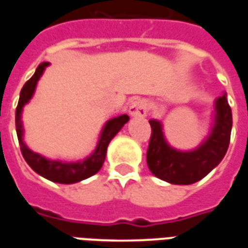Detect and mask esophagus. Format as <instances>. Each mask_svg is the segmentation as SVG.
Listing matches in <instances>:
<instances>
[{"instance_id":"obj_1","label":"esophagus","mask_w":248,"mask_h":248,"mask_svg":"<svg viewBox=\"0 0 248 248\" xmlns=\"http://www.w3.org/2000/svg\"><path fill=\"white\" fill-rule=\"evenodd\" d=\"M130 115L133 117H146L147 114V103L145 99H135L129 108Z\"/></svg>"}]
</instances>
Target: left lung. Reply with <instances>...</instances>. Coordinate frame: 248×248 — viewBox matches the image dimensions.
Here are the masks:
<instances>
[{
    "instance_id": "obj_1",
    "label": "left lung",
    "mask_w": 248,
    "mask_h": 248,
    "mask_svg": "<svg viewBox=\"0 0 248 248\" xmlns=\"http://www.w3.org/2000/svg\"><path fill=\"white\" fill-rule=\"evenodd\" d=\"M213 117L207 137L188 151L169 145L161 121L150 119L151 138L146 155L150 171L172 185H191L206 177L220 163L229 149L232 114L226 93L215 99Z\"/></svg>"
}]
</instances>
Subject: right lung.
<instances>
[{
    "label": "right lung",
    "mask_w": 248,
    "mask_h": 248,
    "mask_svg": "<svg viewBox=\"0 0 248 248\" xmlns=\"http://www.w3.org/2000/svg\"><path fill=\"white\" fill-rule=\"evenodd\" d=\"M49 65H50L49 62H42L37 67L33 77L25 83L22 90L19 93V101L17 105V110H16V130H17L21 153L24 155L25 161L38 175L49 179L51 182L71 185V183L81 182L86 178H90L101 170L110 140H113L119 130L124 127V124L129 122L130 118L127 114H122V115L108 119L101 130L95 149L93 150L90 155H87L81 161L69 162L61 161V159H49L38 153L30 150L24 140L25 130L24 124H22V111H24L25 105L29 103L30 99L34 95L37 83Z\"/></svg>",
    "instance_id": "1"
}]
</instances>
